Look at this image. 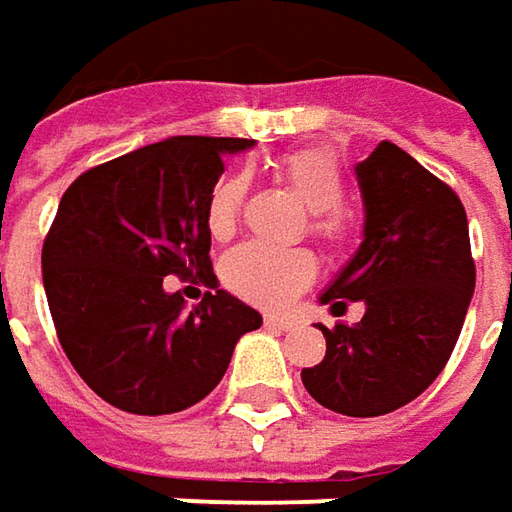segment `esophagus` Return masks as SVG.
I'll use <instances>...</instances> for the list:
<instances>
[{"instance_id": "obj_1", "label": "esophagus", "mask_w": 512, "mask_h": 512, "mask_svg": "<svg viewBox=\"0 0 512 512\" xmlns=\"http://www.w3.org/2000/svg\"><path fill=\"white\" fill-rule=\"evenodd\" d=\"M265 325L270 330H293L296 319H290V316H265Z\"/></svg>"}]
</instances>
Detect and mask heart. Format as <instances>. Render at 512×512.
<instances>
[{
	"label": "heart",
	"mask_w": 512,
	"mask_h": 512,
	"mask_svg": "<svg viewBox=\"0 0 512 512\" xmlns=\"http://www.w3.org/2000/svg\"><path fill=\"white\" fill-rule=\"evenodd\" d=\"M279 173L310 210V230L327 242L342 239L344 216L336 210L342 199V170L336 156L319 148L293 150L279 159ZM245 190L242 176H227L213 187L207 205V227L216 239L233 233ZM313 276L316 262L307 250H279L256 242L230 250L222 262L225 285L247 302L262 307H285L313 282Z\"/></svg>",
	"instance_id": "1"
}]
</instances>
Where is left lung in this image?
Here are the masks:
<instances>
[{
    "instance_id": "1",
    "label": "left lung",
    "mask_w": 512,
    "mask_h": 512,
    "mask_svg": "<svg viewBox=\"0 0 512 512\" xmlns=\"http://www.w3.org/2000/svg\"><path fill=\"white\" fill-rule=\"evenodd\" d=\"M362 245L319 296L362 302L356 325L325 333V359L302 370L316 402L342 416H384L422 396L450 359L476 287L459 196L410 153L382 142L356 165Z\"/></svg>"
}]
</instances>
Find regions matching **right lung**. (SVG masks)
<instances>
[{
    "label": "right lung",
    "instance_id": "obj_1",
    "mask_svg": "<svg viewBox=\"0 0 512 512\" xmlns=\"http://www.w3.org/2000/svg\"><path fill=\"white\" fill-rule=\"evenodd\" d=\"M253 139L170 136L82 173L42 247V282L70 364L105 402L179 413L222 382L236 342L262 327L227 290L193 310L165 276L216 279L207 205L227 153Z\"/></svg>",
    "mask_w": 512,
    "mask_h": 512
}]
</instances>
